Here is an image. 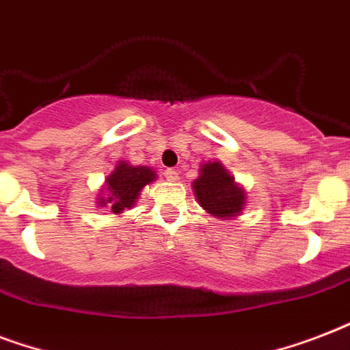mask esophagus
Wrapping results in <instances>:
<instances>
[{"label":"esophagus","instance_id":"obj_1","mask_svg":"<svg viewBox=\"0 0 350 350\" xmlns=\"http://www.w3.org/2000/svg\"><path fill=\"white\" fill-rule=\"evenodd\" d=\"M165 178H167V181H178L180 180V174H178V170L167 169L165 170Z\"/></svg>","mask_w":350,"mask_h":350}]
</instances>
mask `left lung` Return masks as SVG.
<instances>
[{"label": "left lung", "instance_id": "1", "mask_svg": "<svg viewBox=\"0 0 350 350\" xmlns=\"http://www.w3.org/2000/svg\"><path fill=\"white\" fill-rule=\"evenodd\" d=\"M192 191L198 203L219 219L236 218L247 205L245 189L234 180L221 161L200 165V176L192 181Z\"/></svg>", "mask_w": 350, "mask_h": 350}]
</instances>
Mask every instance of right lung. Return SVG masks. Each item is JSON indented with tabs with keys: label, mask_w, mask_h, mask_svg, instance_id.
<instances>
[{
	"label": "right lung",
	"mask_w": 350,
	"mask_h": 350,
	"mask_svg": "<svg viewBox=\"0 0 350 350\" xmlns=\"http://www.w3.org/2000/svg\"><path fill=\"white\" fill-rule=\"evenodd\" d=\"M156 180V170L150 167H134L126 161H118L114 170L105 178L96 203L98 207H107L111 213L121 214L134 207L143 189Z\"/></svg>",
	"instance_id": "right-lung-1"
}]
</instances>
